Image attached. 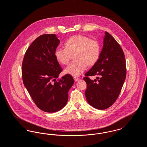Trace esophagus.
Returning <instances> with one entry per match:
<instances>
[{
    "label": "esophagus",
    "instance_id": "1",
    "mask_svg": "<svg viewBox=\"0 0 147 147\" xmlns=\"http://www.w3.org/2000/svg\"><path fill=\"white\" fill-rule=\"evenodd\" d=\"M74 80L76 82H78V81H79V80H80V79H79V78H78V77H74Z\"/></svg>",
    "mask_w": 147,
    "mask_h": 147
}]
</instances>
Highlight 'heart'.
I'll use <instances>...</instances> for the list:
<instances>
[{"label":"heart","mask_w":147,"mask_h":147,"mask_svg":"<svg viewBox=\"0 0 147 147\" xmlns=\"http://www.w3.org/2000/svg\"><path fill=\"white\" fill-rule=\"evenodd\" d=\"M65 48L58 47L55 56L57 62L66 65L73 56L75 61L70 63L64 70V73L77 77L86 69L87 65L92 66L98 62L101 52L98 41L84 35L73 36L65 43Z\"/></svg>","instance_id":"b5f03b06"}]
</instances>
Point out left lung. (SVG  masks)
I'll list each match as a JSON object with an SVG mask.
<instances>
[{
    "instance_id": "1",
    "label": "left lung",
    "mask_w": 147,
    "mask_h": 147,
    "mask_svg": "<svg viewBox=\"0 0 147 147\" xmlns=\"http://www.w3.org/2000/svg\"><path fill=\"white\" fill-rule=\"evenodd\" d=\"M98 75L91 80L88 76ZM85 76V94L89 104L98 110L110 107L119 97L126 76V59L116 40L105 31L103 46L98 62Z\"/></svg>"
}]
</instances>
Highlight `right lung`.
Listing matches in <instances>:
<instances>
[{
	"mask_svg": "<svg viewBox=\"0 0 147 147\" xmlns=\"http://www.w3.org/2000/svg\"><path fill=\"white\" fill-rule=\"evenodd\" d=\"M59 43L55 34L39 36L27 49L22 64L24 84L35 104L45 112L63 109L74 83L69 74L56 81L62 70L55 56Z\"/></svg>",
	"mask_w": 147,
	"mask_h": 147,
	"instance_id": "obj_1",
	"label": "right lung"
}]
</instances>
